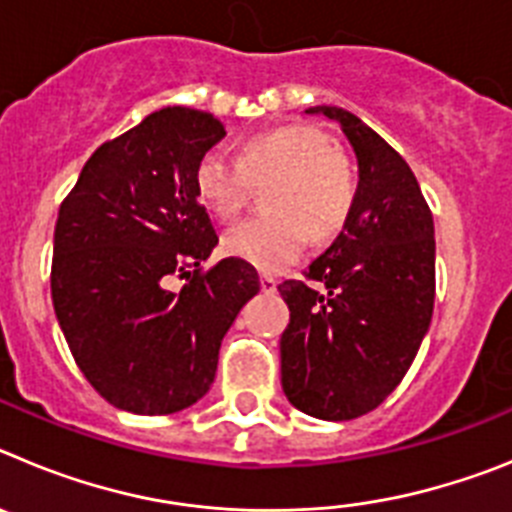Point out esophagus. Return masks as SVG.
Segmentation results:
<instances>
[{
	"label": "esophagus",
	"instance_id": "1",
	"mask_svg": "<svg viewBox=\"0 0 512 512\" xmlns=\"http://www.w3.org/2000/svg\"><path fill=\"white\" fill-rule=\"evenodd\" d=\"M261 292H266V295H274L277 292V279L269 277V274H261Z\"/></svg>",
	"mask_w": 512,
	"mask_h": 512
}]
</instances>
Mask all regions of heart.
<instances>
[{
  "label": "heart",
  "mask_w": 512,
  "mask_h": 512,
  "mask_svg": "<svg viewBox=\"0 0 512 512\" xmlns=\"http://www.w3.org/2000/svg\"><path fill=\"white\" fill-rule=\"evenodd\" d=\"M266 179L271 184L261 205L269 215L235 225L223 238L225 253L235 259L279 271L300 259L310 235L330 241L351 220L359 194L354 164L312 125L251 135L241 143L238 161L207 151L194 166L192 187L215 220L230 223L246 202L248 184Z\"/></svg>",
  "instance_id": "obj_1"
}]
</instances>
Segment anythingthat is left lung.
Listing matches in <instances>:
<instances>
[{
	"mask_svg": "<svg viewBox=\"0 0 512 512\" xmlns=\"http://www.w3.org/2000/svg\"><path fill=\"white\" fill-rule=\"evenodd\" d=\"M305 112L341 125L359 158V194L341 235L307 266V282L279 284L289 307L282 390L312 418L354 420L387 400L428 333L433 215L405 158L369 125L341 107Z\"/></svg>",
	"mask_w": 512,
	"mask_h": 512,
	"instance_id": "left-lung-1",
	"label": "left lung"
}]
</instances>
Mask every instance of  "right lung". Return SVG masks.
Returning a JSON list of instances; mask_svg holds the SVG:
<instances>
[{
  "instance_id": "obj_1",
  "label": "right lung",
  "mask_w": 512,
  "mask_h": 512,
  "mask_svg": "<svg viewBox=\"0 0 512 512\" xmlns=\"http://www.w3.org/2000/svg\"><path fill=\"white\" fill-rule=\"evenodd\" d=\"M223 135L210 112L164 107L102 143L58 210V325L89 384L128 413H179L205 397L223 336L261 289L235 256L202 271L217 233L192 174ZM174 276L188 284L171 290Z\"/></svg>"
}]
</instances>
